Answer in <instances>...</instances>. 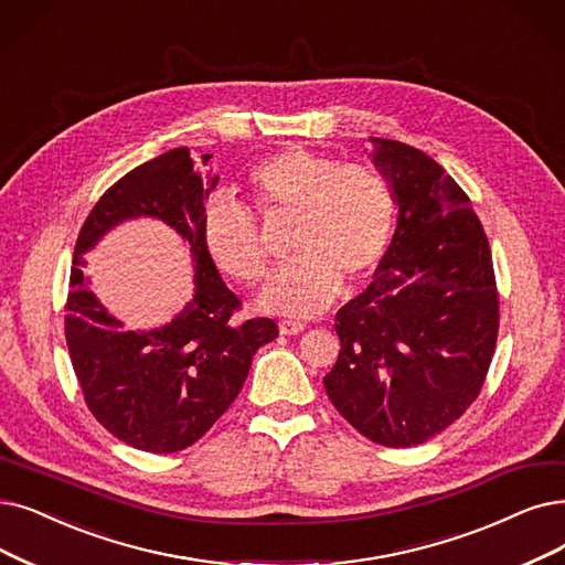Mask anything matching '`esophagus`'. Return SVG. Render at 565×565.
<instances>
[{"label":"esophagus","instance_id":"34e87169","mask_svg":"<svg viewBox=\"0 0 565 565\" xmlns=\"http://www.w3.org/2000/svg\"><path fill=\"white\" fill-rule=\"evenodd\" d=\"M278 329H280V333H285V335H297V333H301L306 327H303V322H299V320H280Z\"/></svg>","mask_w":565,"mask_h":565}]
</instances>
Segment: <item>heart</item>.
Instances as JSON below:
<instances>
[{"instance_id": "obj_1", "label": "heart", "mask_w": 565, "mask_h": 565, "mask_svg": "<svg viewBox=\"0 0 565 565\" xmlns=\"http://www.w3.org/2000/svg\"><path fill=\"white\" fill-rule=\"evenodd\" d=\"M247 185L262 215H295L289 253L262 291L270 312L310 318L341 291L343 278H366L390 250L396 230L392 180L371 164L287 148L266 157ZM201 243L209 257L238 282L266 276L268 255L255 213L230 196H213L201 211Z\"/></svg>"}]
</instances>
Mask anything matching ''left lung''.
Instances as JSON below:
<instances>
[{
  "instance_id": "1",
  "label": "left lung",
  "mask_w": 565,
  "mask_h": 565,
  "mask_svg": "<svg viewBox=\"0 0 565 565\" xmlns=\"http://www.w3.org/2000/svg\"><path fill=\"white\" fill-rule=\"evenodd\" d=\"M398 220L373 282L335 312L341 354L324 390L361 436L413 447L478 398L499 335V291L480 217L426 152L369 139Z\"/></svg>"
}]
</instances>
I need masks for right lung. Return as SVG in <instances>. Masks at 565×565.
<instances>
[{
	"label": "right lung",
	"mask_w": 565,
	"mask_h": 565,
	"mask_svg": "<svg viewBox=\"0 0 565 565\" xmlns=\"http://www.w3.org/2000/svg\"><path fill=\"white\" fill-rule=\"evenodd\" d=\"M211 154H204V164ZM217 185L188 148L169 150L110 185L83 222L66 297L64 333L95 419L118 440L154 455L194 445L238 396L255 352L274 341V320L236 322L238 297L201 243V211ZM154 216L190 245L195 295L164 328L125 332L88 289L82 255L127 218Z\"/></svg>",
	"instance_id": "1"
}]
</instances>
